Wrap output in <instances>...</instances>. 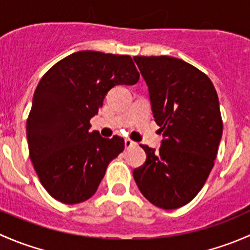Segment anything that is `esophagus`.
Here are the masks:
<instances>
[{"instance_id":"1","label":"esophagus","mask_w":250,"mask_h":250,"mask_svg":"<svg viewBox=\"0 0 250 250\" xmlns=\"http://www.w3.org/2000/svg\"><path fill=\"white\" fill-rule=\"evenodd\" d=\"M135 145H137V143H135V141H133L130 139H125V148H130V147H133V146H135Z\"/></svg>"}]
</instances>
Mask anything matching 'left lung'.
<instances>
[{"instance_id":"obj_1","label":"left lung","mask_w":250,"mask_h":250,"mask_svg":"<svg viewBox=\"0 0 250 250\" xmlns=\"http://www.w3.org/2000/svg\"><path fill=\"white\" fill-rule=\"evenodd\" d=\"M163 140L140 145L146 161L133 176L146 200L176 209L196 197L214 167L223 135L216 90L206 74L173 57H134Z\"/></svg>"}]
</instances>
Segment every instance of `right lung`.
<instances>
[{
	"label": "right lung",
	"mask_w": 250,
	"mask_h": 250,
	"mask_svg": "<svg viewBox=\"0 0 250 250\" xmlns=\"http://www.w3.org/2000/svg\"><path fill=\"white\" fill-rule=\"evenodd\" d=\"M129 55L81 50L53 65L37 84L26 121L29 153L40 181L59 202L76 204L98 190L106 168L125 150L123 138L90 132V118L118 84H135Z\"/></svg>",
	"instance_id": "right-lung-1"
}]
</instances>
